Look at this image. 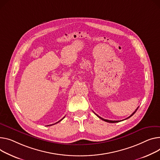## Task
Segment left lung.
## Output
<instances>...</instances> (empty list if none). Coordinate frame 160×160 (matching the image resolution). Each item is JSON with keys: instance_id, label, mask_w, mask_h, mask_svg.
<instances>
[{"instance_id": "left-lung-1", "label": "left lung", "mask_w": 160, "mask_h": 160, "mask_svg": "<svg viewBox=\"0 0 160 160\" xmlns=\"http://www.w3.org/2000/svg\"><path fill=\"white\" fill-rule=\"evenodd\" d=\"M138 108H139V107H138ZM138 108H137V109H136V110L134 111V112H133V113H132V114H131V116H129L128 117V118H126V119H125V120H127V119H128V118H130V117H131V116H132V115H133V114H134V113H135V112H136V111L138 110ZM96 114V115H97V116L98 117V118H100L101 120H103V121H105V122H109V123H118V122H122V121H123V120H120V121H119V120H118V121H116V120H113V121H112V120H105V119H103V118H101V117H100V116H98V115H97V114Z\"/></svg>"}]
</instances>
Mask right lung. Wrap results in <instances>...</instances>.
Here are the masks:
<instances>
[{
  "instance_id": "add662e5",
  "label": "right lung",
  "mask_w": 160,
  "mask_h": 160,
  "mask_svg": "<svg viewBox=\"0 0 160 160\" xmlns=\"http://www.w3.org/2000/svg\"><path fill=\"white\" fill-rule=\"evenodd\" d=\"M63 118H64V117H63V118H62V120H60V121H58V122H57V123H58V122H60V121H62V120H63ZM55 124H52V125H55ZM48 125V126H50V125Z\"/></svg>"
}]
</instances>
